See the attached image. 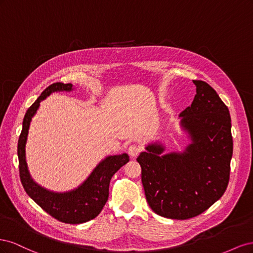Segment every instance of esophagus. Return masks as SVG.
Masks as SVG:
<instances>
[{"instance_id":"34e87169","label":"esophagus","mask_w":253,"mask_h":253,"mask_svg":"<svg viewBox=\"0 0 253 253\" xmlns=\"http://www.w3.org/2000/svg\"><path fill=\"white\" fill-rule=\"evenodd\" d=\"M141 151H142V148L139 147V145H137V144L129 145L128 149H127L128 155L131 156V157H133V158H135L136 156H138V154H139Z\"/></svg>"}]
</instances>
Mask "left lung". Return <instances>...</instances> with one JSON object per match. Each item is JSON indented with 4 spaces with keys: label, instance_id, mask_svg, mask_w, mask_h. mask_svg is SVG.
<instances>
[{
    "label": "left lung",
    "instance_id": "1",
    "mask_svg": "<svg viewBox=\"0 0 253 253\" xmlns=\"http://www.w3.org/2000/svg\"><path fill=\"white\" fill-rule=\"evenodd\" d=\"M196 95L179 115L192 143L183 153L160 154V144L148 145L137 157L151 209L160 216L188 219L218 201L230 177L233 152L231 118L227 105L208 83L193 80Z\"/></svg>",
    "mask_w": 253,
    "mask_h": 253
}]
</instances>
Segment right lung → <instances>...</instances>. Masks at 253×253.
Wrapping results in <instances>:
<instances>
[{"instance_id": "obj_1", "label": "right lung", "mask_w": 253, "mask_h": 253, "mask_svg": "<svg viewBox=\"0 0 253 253\" xmlns=\"http://www.w3.org/2000/svg\"><path fill=\"white\" fill-rule=\"evenodd\" d=\"M71 83H52L45 88L41 96L27 110L23 119V128L18 141L19 171L22 186L28 196L48 213L50 216L65 224H82L95 218L101 212L109 198V187L112 176L122 166L128 163L127 154L109 156L99 164L88 178L74 191L53 193L38 186L30 178L25 158V144L30 121L43 99L57 90H72Z\"/></svg>"}]
</instances>
